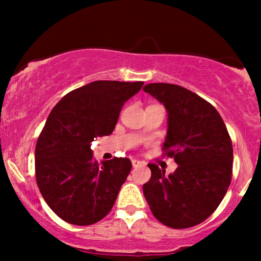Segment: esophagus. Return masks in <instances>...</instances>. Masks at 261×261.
<instances>
[{
  "instance_id": "esophagus-1",
  "label": "esophagus",
  "mask_w": 261,
  "mask_h": 261,
  "mask_svg": "<svg viewBox=\"0 0 261 261\" xmlns=\"http://www.w3.org/2000/svg\"><path fill=\"white\" fill-rule=\"evenodd\" d=\"M131 163H133L134 168H137V167L142 166V162L139 161V160H133V161H131Z\"/></svg>"
}]
</instances>
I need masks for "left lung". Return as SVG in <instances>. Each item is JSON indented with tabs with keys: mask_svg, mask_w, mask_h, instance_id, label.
Wrapping results in <instances>:
<instances>
[{
	"mask_svg": "<svg viewBox=\"0 0 261 261\" xmlns=\"http://www.w3.org/2000/svg\"><path fill=\"white\" fill-rule=\"evenodd\" d=\"M143 91L166 108L164 148L178 164L169 175L148 164L143 195L153 216L172 228H189L211 216L226 195L233 163L232 141L221 115L184 87L149 83Z\"/></svg>",
	"mask_w": 261,
	"mask_h": 261,
	"instance_id": "left-lung-1",
	"label": "left lung"
}]
</instances>
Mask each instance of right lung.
<instances>
[{
    "mask_svg": "<svg viewBox=\"0 0 261 261\" xmlns=\"http://www.w3.org/2000/svg\"><path fill=\"white\" fill-rule=\"evenodd\" d=\"M143 82L95 81L66 94L54 107L35 147L39 190L60 218L89 226L112 210L131 170L128 158L101 164L92 142L113 133L121 107Z\"/></svg>",
    "mask_w": 261,
    "mask_h": 261,
    "instance_id": "add662e5",
    "label": "right lung"
}]
</instances>
